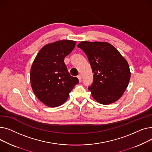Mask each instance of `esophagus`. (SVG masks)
Instances as JSON below:
<instances>
[{"label":"esophagus","mask_w":152,"mask_h":152,"mask_svg":"<svg viewBox=\"0 0 152 152\" xmlns=\"http://www.w3.org/2000/svg\"><path fill=\"white\" fill-rule=\"evenodd\" d=\"M77 77V78H78L79 80L81 81V79H82V76H81V75H78Z\"/></svg>","instance_id":"34e87169"}]
</instances>
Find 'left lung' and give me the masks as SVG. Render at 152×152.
<instances>
[{
	"label": "left lung",
	"instance_id": "1",
	"mask_svg": "<svg viewBox=\"0 0 152 152\" xmlns=\"http://www.w3.org/2000/svg\"><path fill=\"white\" fill-rule=\"evenodd\" d=\"M89 61L94 81L88 89L93 98L103 105L120 98L128 86L131 72L126 60L107 42L83 41L77 45Z\"/></svg>",
	"mask_w": 152,
	"mask_h": 152
}]
</instances>
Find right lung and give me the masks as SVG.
Returning a JSON list of instances; mask_svg holds the SVG:
<instances>
[{"mask_svg":"<svg viewBox=\"0 0 152 152\" xmlns=\"http://www.w3.org/2000/svg\"><path fill=\"white\" fill-rule=\"evenodd\" d=\"M76 42L63 40L44 46L31 68L32 89L45 105L57 107L65 102L79 83L68 71L64 58L74 49Z\"/></svg>","mask_w":152,"mask_h":152,"instance_id":"right-lung-1","label":"right lung"}]
</instances>
